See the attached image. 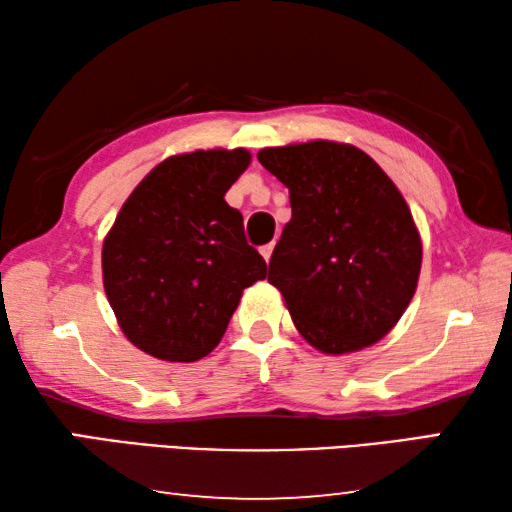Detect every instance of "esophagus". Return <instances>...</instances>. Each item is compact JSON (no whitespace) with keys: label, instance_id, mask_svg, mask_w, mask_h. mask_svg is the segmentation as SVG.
<instances>
[{"label":"esophagus","instance_id":"34e87169","mask_svg":"<svg viewBox=\"0 0 512 512\" xmlns=\"http://www.w3.org/2000/svg\"><path fill=\"white\" fill-rule=\"evenodd\" d=\"M273 248H275V244H266V246H262V257L266 259V262H271V255H273Z\"/></svg>","mask_w":512,"mask_h":512}]
</instances>
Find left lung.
<instances>
[{
	"label": "left lung",
	"mask_w": 512,
	"mask_h": 512,
	"mask_svg": "<svg viewBox=\"0 0 512 512\" xmlns=\"http://www.w3.org/2000/svg\"><path fill=\"white\" fill-rule=\"evenodd\" d=\"M257 160L289 187L291 221L268 264L305 339L327 354L377 343L418 287L422 244L409 205L357 146L307 142Z\"/></svg>",
	"instance_id": "1"
}]
</instances>
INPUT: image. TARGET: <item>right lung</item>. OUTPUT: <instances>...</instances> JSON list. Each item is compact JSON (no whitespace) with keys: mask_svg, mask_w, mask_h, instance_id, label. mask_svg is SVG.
<instances>
[{"mask_svg":"<svg viewBox=\"0 0 512 512\" xmlns=\"http://www.w3.org/2000/svg\"><path fill=\"white\" fill-rule=\"evenodd\" d=\"M250 153L173 155L146 176L103 241V287L128 341L162 361H198L219 345L241 291L266 277L244 216L225 192Z\"/></svg>","mask_w":512,"mask_h":512,"instance_id":"add662e5","label":"right lung"}]
</instances>
